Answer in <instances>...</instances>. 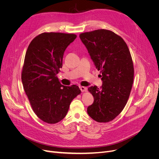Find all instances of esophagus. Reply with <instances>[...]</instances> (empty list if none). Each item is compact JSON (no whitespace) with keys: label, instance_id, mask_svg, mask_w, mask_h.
I'll list each match as a JSON object with an SVG mask.
<instances>
[{"label":"esophagus","instance_id":"34e87169","mask_svg":"<svg viewBox=\"0 0 159 159\" xmlns=\"http://www.w3.org/2000/svg\"><path fill=\"white\" fill-rule=\"evenodd\" d=\"M79 88H80V89L82 92H84V91H87V88H86L84 86H80Z\"/></svg>","mask_w":159,"mask_h":159}]
</instances>
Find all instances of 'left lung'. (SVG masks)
Returning <instances> with one entry per match:
<instances>
[{
  "instance_id": "left-lung-1",
  "label": "left lung",
  "mask_w": 159,
  "mask_h": 159,
  "mask_svg": "<svg viewBox=\"0 0 159 159\" xmlns=\"http://www.w3.org/2000/svg\"><path fill=\"white\" fill-rule=\"evenodd\" d=\"M79 37L102 81L100 88H88L94 101L87 112L98 122H110L122 111L131 92L134 68L129 50L124 40L110 30L83 33Z\"/></svg>"
}]
</instances>
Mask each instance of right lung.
<instances>
[{
  "instance_id": "right-lung-1",
  "label": "right lung",
  "mask_w": 159,
  "mask_h": 159,
  "mask_svg": "<svg viewBox=\"0 0 159 159\" xmlns=\"http://www.w3.org/2000/svg\"><path fill=\"white\" fill-rule=\"evenodd\" d=\"M76 38L74 34L43 33L28 48L22 84L33 111L45 122L55 124L62 120L72 100L81 92L77 85H62L57 77L65 50Z\"/></svg>"
}]
</instances>
